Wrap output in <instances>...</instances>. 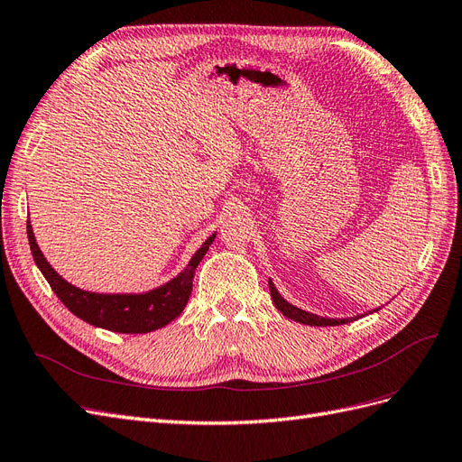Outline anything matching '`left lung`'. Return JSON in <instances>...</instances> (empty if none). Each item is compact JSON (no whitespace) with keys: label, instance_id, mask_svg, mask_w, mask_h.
I'll use <instances>...</instances> for the list:
<instances>
[{"label":"left lung","instance_id":"8db88e82","mask_svg":"<svg viewBox=\"0 0 462 462\" xmlns=\"http://www.w3.org/2000/svg\"><path fill=\"white\" fill-rule=\"evenodd\" d=\"M270 292H272V299H273V304H275V309L282 312L283 316H287V318H291V319H295V321H299V324H304V326H343V324H348V321H353V319H358L360 316H355V318H343V319H335V318H321V316H316V314H310V312H306V310H300V309H297V306H292V304H289L282 295H279L277 292V289H275V285L270 282Z\"/></svg>","mask_w":462,"mask_h":462}]
</instances>
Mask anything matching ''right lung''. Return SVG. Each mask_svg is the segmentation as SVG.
<instances>
[{"label": "right lung", "instance_id": "1", "mask_svg": "<svg viewBox=\"0 0 462 462\" xmlns=\"http://www.w3.org/2000/svg\"><path fill=\"white\" fill-rule=\"evenodd\" d=\"M26 235H29L32 258L58 299L77 318L88 321L90 326L116 333H148L167 326L183 312L192 291L194 270L216 239V235H209L208 241L197 250V254L190 258L187 268L158 289L143 292V295H100V292L82 291L58 275L44 254L40 253L31 221H26Z\"/></svg>", "mask_w": 462, "mask_h": 462}]
</instances>
